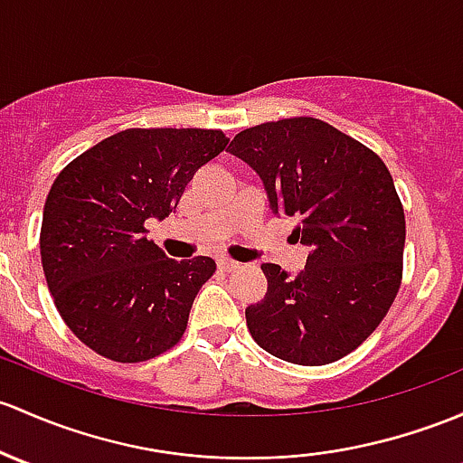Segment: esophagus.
Instances as JSON below:
<instances>
[{
    "instance_id": "1",
    "label": "esophagus",
    "mask_w": 463,
    "mask_h": 463,
    "mask_svg": "<svg viewBox=\"0 0 463 463\" xmlns=\"http://www.w3.org/2000/svg\"><path fill=\"white\" fill-rule=\"evenodd\" d=\"M217 266H219V269H222V270H226V272L240 269V264H237V261H232V260H228V257H219Z\"/></svg>"
}]
</instances>
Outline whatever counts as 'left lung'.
<instances>
[{
    "label": "left lung",
    "instance_id": "obj_1",
    "mask_svg": "<svg viewBox=\"0 0 463 463\" xmlns=\"http://www.w3.org/2000/svg\"><path fill=\"white\" fill-rule=\"evenodd\" d=\"M226 150L260 175L270 211L295 217L308 246L297 277L261 264L269 290L246 308L252 339L290 364L337 362L386 317L402 281L406 222L386 164L313 117L252 126Z\"/></svg>",
    "mask_w": 463,
    "mask_h": 463
}]
</instances>
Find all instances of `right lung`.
Instances as JSON below:
<instances>
[{"instance_id": "add662e5", "label": "right lung", "mask_w": 463, "mask_h": 463, "mask_svg": "<svg viewBox=\"0 0 463 463\" xmlns=\"http://www.w3.org/2000/svg\"><path fill=\"white\" fill-rule=\"evenodd\" d=\"M222 130L128 128L57 175L42 219V266L68 328L113 362H146L182 339L211 257L170 260L146 237L203 164Z\"/></svg>"}]
</instances>
